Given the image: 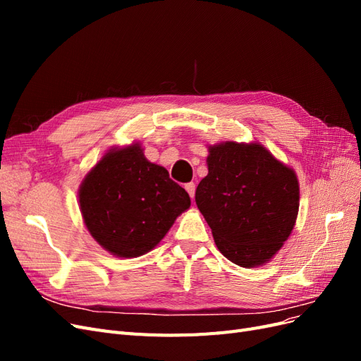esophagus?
<instances>
[{
    "instance_id": "esophagus-1",
    "label": "esophagus",
    "mask_w": 361,
    "mask_h": 361,
    "mask_svg": "<svg viewBox=\"0 0 361 361\" xmlns=\"http://www.w3.org/2000/svg\"><path fill=\"white\" fill-rule=\"evenodd\" d=\"M185 190L188 191V194H190V197L191 199H194V194H195V185L192 183V182H190V183H187L185 185Z\"/></svg>"
}]
</instances>
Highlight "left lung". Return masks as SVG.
<instances>
[{
    "label": "left lung",
    "mask_w": 361,
    "mask_h": 361,
    "mask_svg": "<svg viewBox=\"0 0 361 361\" xmlns=\"http://www.w3.org/2000/svg\"><path fill=\"white\" fill-rule=\"evenodd\" d=\"M207 150L195 203L218 250L243 268L267 264L297 221V173L260 143L224 141Z\"/></svg>",
    "instance_id": "left-lung-1"
}]
</instances>
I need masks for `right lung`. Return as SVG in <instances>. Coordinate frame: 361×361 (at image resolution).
<instances>
[{"label":"right lung","instance_id":"add662e5","mask_svg":"<svg viewBox=\"0 0 361 361\" xmlns=\"http://www.w3.org/2000/svg\"><path fill=\"white\" fill-rule=\"evenodd\" d=\"M78 197L87 231L125 259L154 250L191 204L169 171L146 159L140 143L108 150L85 174Z\"/></svg>","mask_w":361,"mask_h":361}]
</instances>
